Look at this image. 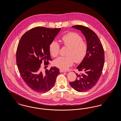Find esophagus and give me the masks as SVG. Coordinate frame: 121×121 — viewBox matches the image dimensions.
I'll return each instance as SVG.
<instances>
[{
    "mask_svg": "<svg viewBox=\"0 0 121 121\" xmlns=\"http://www.w3.org/2000/svg\"><path fill=\"white\" fill-rule=\"evenodd\" d=\"M60 73H63V72H66V71H64L63 70L60 69Z\"/></svg>",
    "mask_w": 121,
    "mask_h": 121,
    "instance_id": "34e87169",
    "label": "esophagus"
}]
</instances>
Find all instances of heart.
Segmentation results:
<instances>
[{"mask_svg": "<svg viewBox=\"0 0 121 121\" xmlns=\"http://www.w3.org/2000/svg\"><path fill=\"white\" fill-rule=\"evenodd\" d=\"M63 45L68 47L67 56H61L53 62L54 65L60 69L66 70L73 65L74 62L79 63L85 57L87 52V44L82 39L77 33L71 32L62 38ZM51 54L57 57L60 51V46L56 40L52 41L49 46Z\"/></svg>", "mask_w": 121, "mask_h": 121, "instance_id": "b5f03b06", "label": "heart"}]
</instances>
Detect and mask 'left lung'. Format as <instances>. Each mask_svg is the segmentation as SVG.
Returning a JSON list of instances; mask_svg holds the SVG:
<instances>
[{
	"mask_svg": "<svg viewBox=\"0 0 121 121\" xmlns=\"http://www.w3.org/2000/svg\"><path fill=\"white\" fill-rule=\"evenodd\" d=\"M72 27L79 30L84 35L87 48L85 57L77 67L82 73H76V79L69 84L77 91L84 92L96 85L102 74L104 64V48L97 35L91 29L79 25Z\"/></svg>",
	"mask_w": 121,
	"mask_h": 121,
	"instance_id": "8db88e82",
	"label": "left lung"
}]
</instances>
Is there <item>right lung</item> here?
<instances>
[{
  "mask_svg": "<svg viewBox=\"0 0 121 121\" xmlns=\"http://www.w3.org/2000/svg\"><path fill=\"white\" fill-rule=\"evenodd\" d=\"M60 30L42 27L33 28L22 36L18 43L16 62L19 73L25 83L36 92L49 91L60 73L56 67L43 71L41 64L43 60L44 63H48L47 64L52 61L49 46Z\"/></svg>",
  "mask_w": 121,
  "mask_h": 121,
  "instance_id": "right-lung-1",
  "label": "right lung"
}]
</instances>
